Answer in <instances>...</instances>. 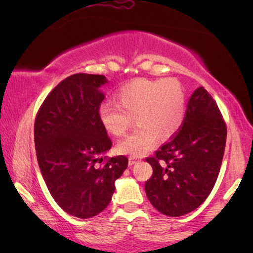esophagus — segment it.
<instances>
[{
    "label": "esophagus",
    "mask_w": 253,
    "mask_h": 253,
    "mask_svg": "<svg viewBox=\"0 0 253 253\" xmlns=\"http://www.w3.org/2000/svg\"><path fill=\"white\" fill-rule=\"evenodd\" d=\"M138 161H139V159H136V158L130 157V158H129V166H133V165L136 164V162H138Z\"/></svg>",
    "instance_id": "esophagus-1"
}]
</instances>
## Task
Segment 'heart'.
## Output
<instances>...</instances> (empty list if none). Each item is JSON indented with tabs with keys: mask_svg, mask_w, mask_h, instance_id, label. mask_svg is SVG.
<instances>
[{
	"mask_svg": "<svg viewBox=\"0 0 253 253\" xmlns=\"http://www.w3.org/2000/svg\"><path fill=\"white\" fill-rule=\"evenodd\" d=\"M117 103L103 102L98 115L101 126L112 136L120 137L132 124L138 126L117 144L120 153L140 157L159 138L167 140L182 126L185 116V93L177 79L137 78L116 92Z\"/></svg>",
	"mask_w": 253,
	"mask_h": 253,
	"instance_id": "b5f03b06",
	"label": "heart"
}]
</instances>
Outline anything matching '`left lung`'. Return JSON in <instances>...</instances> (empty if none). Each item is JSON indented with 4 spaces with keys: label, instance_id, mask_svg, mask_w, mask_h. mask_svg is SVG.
<instances>
[{
    "label": "left lung",
    "instance_id": "left-lung-1",
    "mask_svg": "<svg viewBox=\"0 0 253 253\" xmlns=\"http://www.w3.org/2000/svg\"><path fill=\"white\" fill-rule=\"evenodd\" d=\"M227 126L212 95L192 93L178 133L146 161L153 168L145 183L152 205L168 216H181L205 202L222 164Z\"/></svg>",
    "mask_w": 253,
    "mask_h": 253
}]
</instances>
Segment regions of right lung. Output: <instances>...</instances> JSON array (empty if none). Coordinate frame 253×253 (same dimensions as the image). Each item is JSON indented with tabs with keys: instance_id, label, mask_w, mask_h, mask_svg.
<instances>
[{
	"instance_id": "add662e5",
	"label": "right lung",
	"mask_w": 253,
	"mask_h": 253,
	"mask_svg": "<svg viewBox=\"0 0 253 253\" xmlns=\"http://www.w3.org/2000/svg\"><path fill=\"white\" fill-rule=\"evenodd\" d=\"M102 75L75 74L44 99L34 122L38 164L62 210L88 219L106 209L115 181L127 167L126 155L108 158L112 140L99 120L105 99Z\"/></svg>"
}]
</instances>
